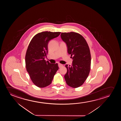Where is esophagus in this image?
Wrapping results in <instances>:
<instances>
[{"mask_svg": "<svg viewBox=\"0 0 121 121\" xmlns=\"http://www.w3.org/2000/svg\"><path fill=\"white\" fill-rule=\"evenodd\" d=\"M62 66H63V65H61V64H60V63L58 64V66H59V68H60V67H61Z\"/></svg>", "mask_w": 121, "mask_h": 121, "instance_id": "obj_1", "label": "esophagus"}]
</instances>
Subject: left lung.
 Wrapping results in <instances>:
<instances>
[{"mask_svg":"<svg viewBox=\"0 0 121 121\" xmlns=\"http://www.w3.org/2000/svg\"><path fill=\"white\" fill-rule=\"evenodd\" d=\"M61 39L66 44L68 53L71 55V65H66L67 72L65 75L66 84L72 88L81 86L89 73L91 55L84 38L75 32L61 33Z\"/></svg>","mask_w":121,"mask_h":121,"instance_id":"1","label":"left lung"}]
</instances>
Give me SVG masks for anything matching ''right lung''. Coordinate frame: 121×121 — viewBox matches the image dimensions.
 Segmentation results:
<instances>
[{"mask_svg": "<svg viewBox=\"0 0 121 121\" xmlns=\"http://www.w3.org/2000/svg\"><path fill=\"white\" fill-rule=\"evenodd\" d=\"M61 32H43L35 35L28 45L25 56L27 72L33 83L39 88L50 84L59 69L58 64L45 60L48 53V44Z\"/></svg>", "mask_w": 121, "mask_h": 121, "instance_id": "obj_1", "label": "right lung"}]
</instances>
